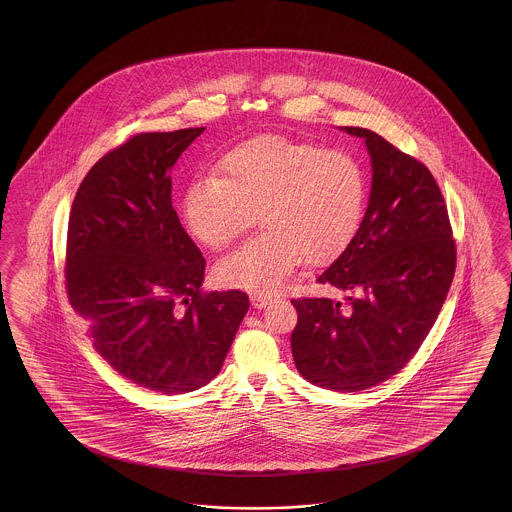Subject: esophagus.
<instances>
[{
    "mask_svg": "<svg viewBox=\"0 0 512 512\" xmlns=\"http://www.w3.org/2000/svg\"><path fill=\"white\" fill-rule=\"evenodd\" d=\"M270 296H264V295H253L251 296V304L257 308V310H263V308H266L268 304H270Z\"/></svg>",
    "mask_w": 512,
    "mask_h": 512,
    "instance_id": "1",
    "label": "esophagus"
}]
</instances>
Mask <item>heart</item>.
<instances>
[{
  "label": "heart",
  "mask_w": 512,
  "mask_h": 512,
  "mask_svg": "<svg viewBox=\"0 0 512 512\" xmlns=\"http://www.w3.org/2000/svg\"><path fill=\"white\" fill-rule=\"evenodd\" d=\"M219 172L184 191L189 233L217 249L253 227L259 212L266 227L217 263L227 287L276 291L302 257L319 264L343 251L364 214L366 172L345 150L261 135L223 155Z\"/></svg>",
  "instance_id": "b5f03b06"
}]
</instances>
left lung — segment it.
Listing matches in <instances>:
<instances>
[{"label": "left lung", "mask_w": 512, "mask_h": 512, "mask_svg": "<svg viewBox=\"0 0 512 512\" xmlns=\"http://www.w3.org/2000/svg\"><path fill=\"white\" fill-rule=\"evenodd\" d=\"M372 193L355 238L317 281L349 293L293 298L291 349L296 368L317 387L357 392L375 387L417 355L456 272L447 204L428 167L364 127Z\"/></svg>", "instance_id": "obj_1"}]
</instances>
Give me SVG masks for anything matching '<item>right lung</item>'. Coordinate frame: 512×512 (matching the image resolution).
Here are the masks:
<instances>
[{
  "mask_svg": "<svg viewBox=\"0 0 512 512\" xmlns=\"http://www.w3.org/2000/svg\"><path fill=\"white\" fill-rule=\"evenodd\" d=\"M202 131L133 135L84 176L69 214V304L114 372L161 394L210 383L249 310L244 291H202L206 261L172 208L171 169Z\"/></svg>",
  "mask_w": 512,
  "mask_h": 512,
  "instance_id": "1",
  "label": "right lung"
}]
</instances>
